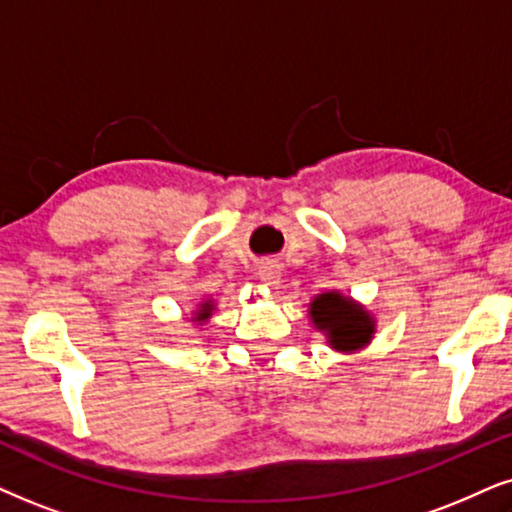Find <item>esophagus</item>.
<instances>
[{"label": "esophagus", "mask_w": 512, "mask_h": 512, "mask_svg": "<svg viewBox=\"0 0 512 512\" xmlns=\"http://www.w3.org/2000/svg\"><path fill=\"white\" fill-rule=\"evenodd\" d=\"M257 276H260V281L267 283V286H276L278 278H281V267H278L276 262H262Z\"/></svg>", "instance_id": "1"}]
</instances>
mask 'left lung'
Instances as JSON below:
<instances>
[{"instance_id":"1","label":"left lung","mask_w":512,"mask_h":512,"mask_svg":"<svg viewBox=\"0 0 512 512\" xmlns=\"http://www.w3.org/2000/svg\"><path fill=\"white\" fill-rule=\"evenodd\" d=\"M314 328L326 333L328 345L338 352H357L366 347L375 333V321L361 304H354L338 290L316 295L309 302Z\"/></svg>"}]
</instances>
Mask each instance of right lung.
Here are the masks:
<instances>
[{
	"label": "right lung",
	"instance_id": "add662e5",
	"mask_svg": "<svg viewBox=\"0 0 512 512\" xmlns=\"http://www.w3.org/2000/svg\"><path fill=\"white\" fill-rule=\"evenodd\" d=\"M212 309H215V302H212V300L200 302L198 309H196V316H193V321H205V319H210Z\"/></svg>",
	"mask_w": 512,
	"mask_h": 512
}]
</instances>
